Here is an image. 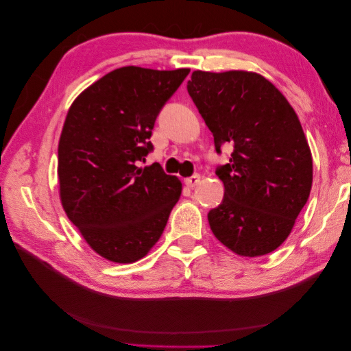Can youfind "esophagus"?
Returning <instances> with one entry per match:
<instances>
[{"label": "esophagus", "instance_id": "esophagus-1", "mask_svg": "<svg viewBox=\"0 0 351 351\" xmlns=\"http://www.w3.org/2000/svg\"><path fill=\"white\" fill-rule=\"evenodd\" d=\"M199 182H200V176H199V174H195V176H192V177H189V178L184 180L186 186L190 187V189H193L195 186H197Z\"/></svg>", "mask_w": 351, "mask_h": 351}]
</instances>
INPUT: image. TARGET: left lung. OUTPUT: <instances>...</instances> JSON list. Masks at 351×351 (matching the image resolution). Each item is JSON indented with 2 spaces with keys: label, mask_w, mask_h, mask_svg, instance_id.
<instances>
[{
  "label": "left lung",
  "mask_w": 351,
  "mask_h": 351,
  "mask_svg": "<svg viewBox=\"0 0 351 351\" xmlns=\"http://www.w3.org/2000/svg\"><path fill=\"white\" fill-rule=\"evenodd\" d=\"M187 92L230 162L217 168L224 199L210 209L214 236L240 256H262L289 237L311 195L313 165L299 117L258 73L193 71Z\"/></svg>",
  "instance_id": "8db88e82"
}]
</instances>
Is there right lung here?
Listing matches in <instances>:
<instances>
[{
    "label": "right lung",
    "mask_w": 351,
    "mask_h": 351,
    "mask_svg": "<svg viewBox=\"0 0 351 351\" xmlns=\"http://www.w3.org/2000/svg\"><path fill=\"white\" fill-rule=\"evenodd\" d=\"M189 69L121 67L74 99L58 143L60 197L69 219L102 258L132 263L161 237L182 183L152 152L155 120Z\"/></svg>",
    "instance_id": "obj_1"
}]
</instances>
